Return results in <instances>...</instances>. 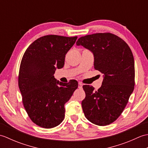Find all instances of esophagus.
I'll use <instances>...</instances> for the list:
<instances>
[{
    "instance_id": "34e87169",
    "label": "esophagus",
    "mask_w": 148,
    "mask_h": 148,
    "mask_svg": "<svg viewBox=\"0 0 148 148\" xmlns=\"http://www.w3.org/2000/svg\"><path fill=\"white\" fill-rule=\"evenodd\" d=\"M78 88H80V89L82 88H83V84H82V83L79 82V83H78Z\"/></svg>"
}]
</instances>
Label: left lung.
<instances>
[{
	"instance_id": "obj_1",
	"label": "left lung",
	"mask_w": 148,
	"mask_h": 148,
	"mask_svg": "<svg viewBox=\"0 0 148 148\" xmlns=\"http://www.w3.org/2000/svg\"><path fill=\"white\" fill-rule=\"evenodd\" d=\"M94 56V68L103 75L97 90L84 85L86 97L82 102L85 117L99 126L111 124L123 111L135 85L134 56L129 46L120 37L110 33L81 37L76 42Z\"/></svg>"
}]
</instances>
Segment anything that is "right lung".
<instances>
[{"label":"right lung","instance_id":"obj_1","mask_svg":"<svg viewBox=\"0 0 148 148\" xmlns=\"http://www.w3.org/2000/svg\"><path fill=\"white\" fill-rule=\"evenodd\" d=\"M77 37L45 36L29 46L22 58L18 86L24 108L34 123L51 128L64 120L65 103L78 87L77 81L56 80V69L64 65L65 55Z\"/></svg>","mask_w":148,"mask_h":148}]
</instances>
